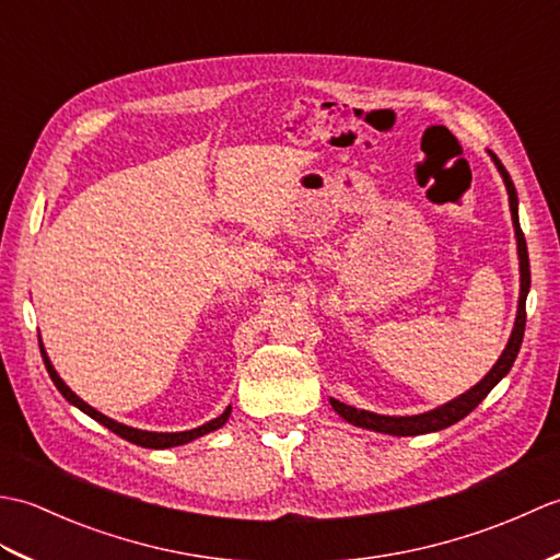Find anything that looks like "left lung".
<instances>
[{"label": "left lung", "instance_id": "8db88e82", "mask_svg": "<svg viewBox=\"0 0 560 560\" xmlns=\"http://www.w3.org/2000/svg\"><path fill=\"white\" fill-rule=\"evenodd\" d=\"M491 153V151H489ZM491 159L495 163L498 173L503 175V183L508 189V199H510V213H513V225H515V237H517V257H520V301H517V317H515V327L513 335L508 339V347L503 349L501 359L495 361V365L489 371L481 383L474 385L469 392H464L457 399H452L443 407H438L433 411L425 413H416V416H383V413H373L365 409H355L343 404L339 399H329L331 409H335L343 421H349L353 425L368 428V431H377V433H387V435H423V433H435L443 431V428L462 421L464 416L471 413L483 401V397L501 383V380L510 373L513 368L520 347H522V337H525V323H527V313H525V303H527V293H529V255H527V243H525V233L520 229V217H517V192L515 185L510 180L508 171L503 168V163L498 161L495 153H491Z\"/></svg>", "mask_w": 560, "mask_h": 560}]
</instances>
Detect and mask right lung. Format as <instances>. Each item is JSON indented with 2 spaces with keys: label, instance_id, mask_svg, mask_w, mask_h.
I'll return each mask as SVG.
<instances>
[{
  "label": "right lung",
  "instance_id": "1",
  "mask_svg": "<svg viewBox=\"0 0 560 560\" xmlns=\"http://www.w3.org/2000/svg\"><path fill=\"white\" fill-rule=\"evenodd\" d=\"M40 353H43L45 368H47V373H50L55 387H57L59 392H62V397H65L69 404H74L77 409H81L83 413H89L93 421L103 423V425L108 428V431H113L115 435H120V438L129 440V443L141 445V447L165 450V447L185 445V443H189V440H195V438H199V435H207V433H211V431H217V428H221L225 421H229V416H231V407H225V411H223L221 416H217V419L209 421V423H205V425H199V428H192V431H183V433H153V431H139V428L125 425V423H117V421L108 419V416H105V413H101V411H96L93 407H89V404L83 401L81 397H77L74 392H71V389L65 385V380L57 375V371L52 368L50 359H47V353H45V349H43V343H40Z\"/></svg>",
  "mask_w": 560,
  "mask_h": 560
}]
</instances>
